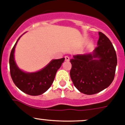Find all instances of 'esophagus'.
Listing matches in <instances>:
<instances>
[{
    "mask_svg": "<svg viewBox=\"0 0 125 125\" xmlns=\"http://www.w3.org/2000/svg\"><path fill=\"white\" fill-rule=\"evenodd\" d=\"M65 61H67V62L69 61V60H70L69 57H68V56H65Z\"/></svg>",
    "mask_w": 125,
    "mask_h": 125,
    "instance_id": "esophagus-1",
    "label": "esophagus"
}]
</instances>
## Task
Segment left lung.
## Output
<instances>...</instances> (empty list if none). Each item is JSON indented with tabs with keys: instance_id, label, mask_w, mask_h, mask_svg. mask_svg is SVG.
<instances>
[{
	"instance_id": "8db88e82",
	"label": "left lung",
	"mask_w": 125,
	"mask_h": 125,
	"mask_svg": "<svg viewBox=\"0 0 125 125\" xmlns=\"http://www.w3.org/2000/svg\"><path fill=\"white\" fill-rule=\"evenodd\" d=\"M98 35V46L93 53L76 55L70 60L72 63L70 75L73 83L86 95H93L105 89L112 83L115 75L117 64L115 50L104 33L99 32Z\"/></svg>"
}]
</instances>
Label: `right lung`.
I'll return each mask as SVG.
<instances>
[{
  "label": "right lung",
  "instance_id": "right-lung-1",
  "mask_svg": "<svg viewBox=\"0 0 125 125\" xmlns=\"http://www.w3.org/2000/svg\"><path fill=\"white\" fill-rule=\"evenodd\" d=\"M17 42L18 40L11 50L9 58L10 73L12 80L19 89L28 95L32 96L41 95L51 86L56 73L61 67L65 58L52 60L49 65L37 72H23L18 68L13 57Z\"/></svg>",
  "mask_w": 125,
  "mask_h": 125
}]
</instances>
